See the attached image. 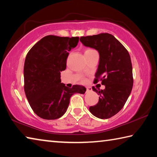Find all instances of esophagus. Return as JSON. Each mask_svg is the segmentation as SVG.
I'll list each match as a JSON object with an SVG mask.
<instances>
[{
  "label": "esophagus",
  "instance_id": "obj_1",
  "mask_svg": "<svg viewBox=\"0 0 157 157\" xmlns=\"http://www.w3.org/2000/svg\"><path fill=\"white\" fill-rule=\"evenodd\" d=\"M92 91V89L91 87H86V92H91Z\"/></svg>",
  "mask_w": 157,
  "mask_h": 157
}]
</instances>
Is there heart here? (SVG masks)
Segmentation results:
<instances>
[{
	"instance_id": "1",
	"label": "heart",
	"mask_w": 157,
	"mask_h": 157,
	"mask_svg": "<svg viewBox=\"0 0 157 157\" xmlns=\"http://www.w3.org/2000/svg\"><path fill=\"white\" fill-rule=\"evenodd\" d=\"M91 51H94V50L87 49V50H86V51H85V52H91ZM85 52H84V53H85Z\"/></svg>"
}]
</instances>
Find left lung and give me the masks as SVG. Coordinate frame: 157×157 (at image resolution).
<instances>
[{"label":"left lung","mask_w":157,"mask_h":157,"mask_svg":"<svg viewBox=\"0 0 157 157\" xmlns=\"http://www.w3.org/2000/svg\"><path fill=\"white\" fill-rule=\"evenodd\" d=\"M79 40L84 46L99 52V64L95 79L101 80L105 86L103 90L92 88L100 97L98 104L90 107L89 111L98 118H109L122 109L131 94V58L125 48L112 34L102 33L82 36Z\"/></svg>","instance_id":"left-lung-1"}]
</instances>
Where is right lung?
Wrapping results in <instances>:
<instances>
[{"label":"right lung","mask_w":157,"mask_h":157,"mask_svg":"<svg viewBox=\"0 0 157 157\" xmlns=\"http://www.w3.org/2000/svg\"><path fill=\"white\" fill-rule=\"evenodd\" d=\"M79 37L44 36L32 48L25 57L24 90L31 108L46 120L59 118L67 110L74 94H84L86 88L61 83V72L66 68L68 52L77 46Z\"/></svg>","instance_id":"obj_1"}]
</instances>
